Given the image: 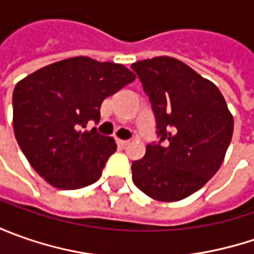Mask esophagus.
<instances>
[{"instance_id": "esophagus-1", "label": "esophagus", "mask_w": 254, "mask_h": 254, "mask_svg": "<svg viewBox=\"0 0 254 254\" xmlns=\"http://www.w3.org/2000/svg\"><path fill=\"white\" fill-rule=\"evenodd\" d=\"M117 144H119V147L124 148V147H127L130 144V141H127V140H117Z\"/></svg>"}]
</instances>
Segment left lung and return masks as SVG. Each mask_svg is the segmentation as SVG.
Instances as JSON below:
<instances>
[{
	"instance_id": "left-lung-1",
	"label": "left lung",
	"mask_w": 254,
	"mask_h": 254,
	"mask_svg": "<svg viewBox=\"0 0 254 254\" xmlns=\"http://www.w3.org/2000/svg\"><path fill=\"white\" fill-rule=\"evenodd\" d=\"M151 100L167 145L148 144L131 165L132 182L158 202L185 199L218 172L233 134V116L210 80L187 64L157 56L131 64Z\"/></svg>"
}]
</instances>
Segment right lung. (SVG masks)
<instances>
[{
    "label": "right lung",
    "instance_id": "right-lung-1",
    "mask_svg": "<svg viewBox=\"0 0 254 254\" xmlns=\"http://www.w3.org/2000/svg\"><path fill=\"white\" fill-rule=\"evenodd\" d=\"M124 64L76 56L19 80L12 94L14 134L29 164L59 190H79L102 177L117 150L113 137L86 124L100 120L103 100L131 83Z\"/></svg>",
    "mask_w": 254,
    "mask_h": 254
}]
</instances>
